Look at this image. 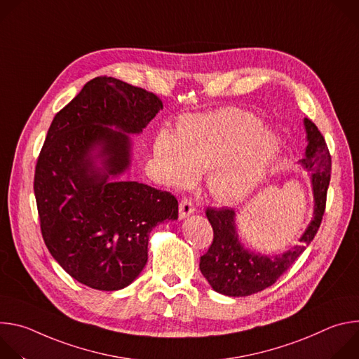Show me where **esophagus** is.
Instances as JSON below:
<instances>
[{"label": "esophagus", "instance_id": "1", "mask_svg": "<svg viewBox=\"0 0 359 359\" xmlns=\"http://www.w3.org/2000/svg\"><path fill=\"white\" fill-rule=\"evenodd\" d=\"M194 212H196V209H194L193 203H191L190 200L183 198V200L180 201V204H179V217H180L182 220L186 219V217H189V216L193 215Z\"/></svg>", "mask_w": 359, "mask_h": 359}]
</instances>
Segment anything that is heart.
I'll list each match as a JSON object with an SVG mask.
<instances>
[{
    "instance_id": "obj_1",
    "label": "heart",
    "mask_w": 359,
    "mask_h": 359,
    "mask_svg": "<svg viewBox=\"0 0 359 359\" xmlns=\"http://www.w3.org/2000/svg\"><path fill=\"white\" fill-rule=\"evenodd\" d=\"M278 150L277 135L238 109L189 115L180 121L177 135L162 129L153 142V156L168 184L186 186L197 170H208L210 193L224 203L257 186Z\"/></svg>"
}]
</instances>
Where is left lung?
Returning <instances> with one entry per match:
<instances>
[{
  "instance_id": "obj_1",
  "label": "left lung",
  "mask_w": 359,
  "mask_h": 359,
  "mask_svg": "<svg viewBox=\"0 0 359 359\" xmlns=\"http://www.w3.org/2000/svg\"><path fill=\"white\" fill-rule=\"evenodd\" d=\"M306 147L298 165L310 172L314 209L310 223L298 238V244L284 252L269 255L247 248L238 236L234 209H208L206 216L215 238L209 251L200 257V271L210 287L223 295L247 297L273 285L302 254L317 234L331 179V156L318 128L304 118Z\"/></svg>"
}]
</instances>
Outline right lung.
Wrapping results in <instances>:
<instances>
[{
  "label": "right lung",
  "instance_id": "add662e5",
  "mask_svg": "<svg viewBox=\"0 0 359 359\" xmlns=\"http://www.w3.org/2000/svg\"><path fill=\"white\" fill-rule=\"evenodd\" d=\"M163 109L142 88L97 76L61 109L39 153L34 193L43 241L76 281L100 291L132 284L147 262L150 231L177 220V200L123 180L140 135Z\"/></svg>",
  "mask_w": 359,
  "mask_h": 359
}]
</instances>
